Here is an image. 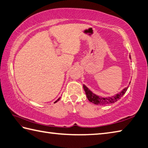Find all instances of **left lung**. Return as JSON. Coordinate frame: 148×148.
I'll return each mask as SVG.
<instances>
[{"label": "left lung", "mask_w": 148, "mask_h": 148, "mask_svg": "<svg viewBox=\"0 0 148 148\" xmlns=\"http://www.w3.org/2000/svg\"><path fill=\"white\" fill-rule=\"evenodd\" d=\"M130 58L131 59V56H130ZM83 88H84L86 96H87V98L88 101L96 105H108L114 103V102H116V101L120 100V99L122 97L123 95L126 92V91H127L128 88V87H125V88H123L122 91H120L119 93L111 96V97L103 98L101 97V96L96 95L95 94H94L92 92V91H90L88 89L85 85H83Z\"/></svg>", "instance_id": "1"}]
</instances>
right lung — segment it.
Wrapping results in <instances>:
<instances>
[{
    "label": "right lung",
    "instance_id": "obj_1",
    "mask_svg": "<svg viewBox=\"0 0 148 148\" xmlns=\"http://www.w3.org/2000/svg\"><path fill=\"white\" fill-rule=\"evenodd\" d=\"M60 98H58V100H56V101L54 102V103H56V102H57L58 101H59V100H60Z\"/></svg>",
    "mask_w": 148,
    "mask_h": 148
}]
</instances>
